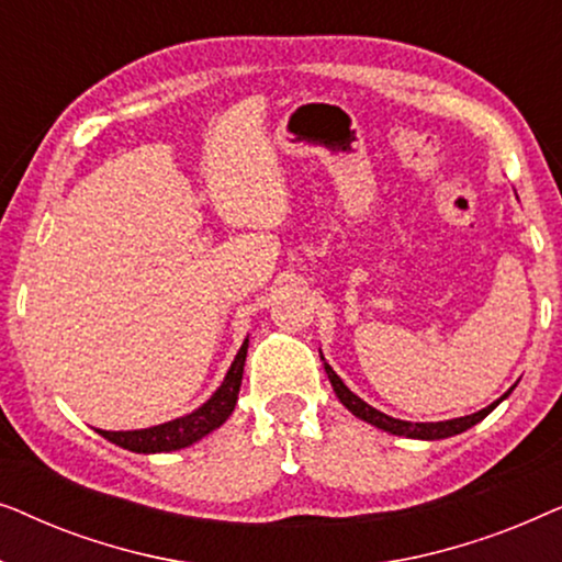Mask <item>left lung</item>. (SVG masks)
Masks as SVG:
<instances>
[{
	"mask_svg": "<svg viewBox=\"0 0 562 562\" xmlns=\"http://www.w3.org/2000/svg\"><path fill=\"white\" fill-rule=\"evenodd\" d=\"M319 358H322V366H325V373H327L329 383H333V391L337 394V398H340V404L345 406V409H348V412L352 414V417L363 419V422H368V425L379 427V429H383V432H389V435L412 437V440H445V437H452V435L465 432V429H471L473 425H479L481 419H486L488 414L494 412L496 406L502 404L504 398L509 396L512 391H514V386H512L509 391H506L504 396H498L494 404H488L486 409H481V412H475V414H465V417L445 419V422H406V419L389 417V414H383V412H379V409H373L371 404H366L363 398H360L358 394H352V391H350L348 386H345L340 375H337V373L333 371V366L327 363L322 352H319Z\"/></svg>",
	"mask_w": 562,
	"mask_h": 562,
	"instance_id": "left-lung-1",
	"label": "left lung"
}]
</instances>
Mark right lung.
<instances>
[{
	"label": "right lung",
	"instance_id": "1",
	"mask_svg": "<svg viewBox=\"0 0 562 562\" xmlns=\"http://www.w3.org/2000/svg\"><path fill=\"white\" fill-rule=\"evenodd\" d=\"M245 356H248V337L237 350V356L229 366L225 381L220 383V389L206 398V402L191 414H183L179 419L164 422V425L148 427V429H127V432H110V429H97L104 440H110L120 448L143 452V456H153V452H173L183 450L189 445H194L206 437L214 429L225 425L229 414L235 412L237 394H240L243 383V368Z\"/></svg>",
	"mask_w": 562,
	"mask_h": 562
}]
</instances>
